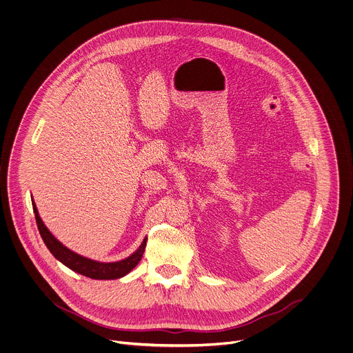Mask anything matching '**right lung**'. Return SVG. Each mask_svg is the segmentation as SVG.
<instances>
[{
  "label": "right lung",
  "mask_w": 353,
  "mask_h": 353,
  "mask_svg": "<svg viewBox=\"0 0 353 353\" xmlns=\"http://www.w3.org/2000/svg\"><path fill=\"white\" fill-rule=\"evenodd\" d=\"M33 210H34V217H36V223H37V228L40 231V236L44 241V244L47 245V248L50 250V252L59 261L62 262L65 266H68L70 270L83 274L85 277L94 279V280H114V279H121L123 276H126L129 272H132L139 262L143 258V254L145 251V245H147V239L143 241V244L140 245V248L130 255L129 258L121 261V262H113V263H101V262H95L91 259H87L84 256H80L77 254H74L73 251L68 250L66 247H63L52 234L48 231V228L44 225L43 220L39 216L37 208L33 202Z\"/></svg>",
  "instance_id": "obj_1"
}]
</instances>
